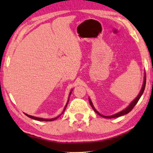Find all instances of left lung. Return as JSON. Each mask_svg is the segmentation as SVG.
<instances>
[{
    "label": "left lung",
    "instance_id": "left-lung-1",
    "mask_svg": "<svg viewBox=\"0 0 153 153\" xmlns=\"http://www.w3.org/2000/svg\"><path fill=\"white\" fill-rule=\"evenodd\" d=\"M146 73H145V75H144V80H143V85H142V88H141V91H140L139 95H137V97H136L135 99L133 101L131 102L130 104H129V105L127 106V108H125L124 110L121 111L117 113V114H116L112 115V116H104V115L100 114V113L98 112L95 109V108L94 107L93 104V103H92L91 100V99H90V98H89V102H90V104H91V106H92V108H93V110L95 111L97 113V114L99 115V116H100L101 117H103V118H118V117L124 116V115L127 114H128V113H129L131 110H132V108L134 107V106L136 105V104H137V103L138 102V101H139V100L140 98H141V95H143V92H144V90H145V87H146Z\"/></svg>",
    "mask_w": 153,
    "mask_h": 153
}]
</instances>
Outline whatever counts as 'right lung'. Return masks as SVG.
I'll return each mask as SVG.
<instances>
[{"label": "right lung", "mask_w": 153, "mask_h": 153, "mask_svg": "<svg viewBox=\"0 0 153 153\" xmlns=\"http://www.w3.org/2000/svg\"><path fill=\"white\" fill-rule=\"evenodd\" d=\"M72 91H70V95H69V98H68V102H67V104H66L65 106V108H64V109H63V111L62 112V114H61L59 115V116H57V117H56V118H51V119H46V118H37V117H35V116H30V115H28V114H25V113H24V114L26 115V116H28V117H29V118H32V119H34V120H39V121H53V120H55L56 119H57L58 118H59V117H60V116H61V115H62V114H63V112L65 111V108H66V107H67V106H68V104L69 100H70V95H71V93H72Z\"/></svg>", "instance_id": "add662e5"}]
</instances>
